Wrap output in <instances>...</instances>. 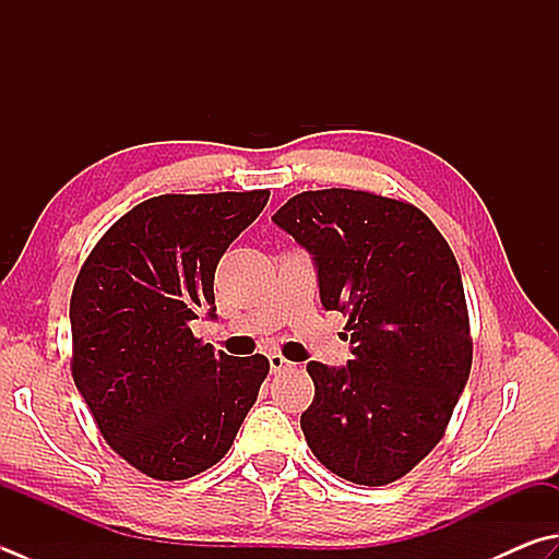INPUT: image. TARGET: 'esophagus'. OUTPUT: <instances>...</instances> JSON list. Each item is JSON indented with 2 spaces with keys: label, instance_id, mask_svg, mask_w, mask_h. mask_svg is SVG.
Returning a JSON list of instances; mask_svg holds the SVG:
<instances>
[{
  "label": "esophagus",
  "instance_id": "esophagus-1",
  "mask_svg": "<svg viewBox=\"0 0 559 559\" xmlns=\"http://www.w3.org/2000/svg\"><path fill=\"white\" fill-rule=\"evenodd\" d=\"M267 360H270V370L272 372H282L284 367H289V360L284 355H280V353H270L267 355Z\"/></svg>",
  "mask_w": 559,
  "mask_h": 559
}]
</instances>
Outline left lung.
<instances>
[{
  "label": "left lung",
  "instance_id": "1",
  "mask_svg": "<svg viewBox=\"0 0 559 559\" xmlns=\"http://www.w3.org/2000/svg\"><path fill=\"white\" fill-rule=\"evenodd\" d=\"M272 221L307 248L321 304L347 316L353 360L309 362L301 430L323 467L384 487L440 438L472 367L457 260L420 209L360 189L292 197Z\"/></svg>",
  "mask_w": 559,
  "mask_h": 559
}]
</instances>
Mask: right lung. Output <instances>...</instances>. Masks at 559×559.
<instances>
[{"instance_id": "add662e5", "label": "right lung", "mask_w": 559, "mask_h": 559, "mask_svg": "<svg viewBox=\"0 0 559 559\" xmlns=\"http://www.w3.org/2000/svg\"><path fill=\"white\" fill-rule=\"evenodd\" d=\"M267 199V189L145 199L75 280L72 379L111 450L153 479L216 465L270 372L265 355L214 353L189 329L202 309L216 316L218 260Z\"/></svg>"}]
</instances>
